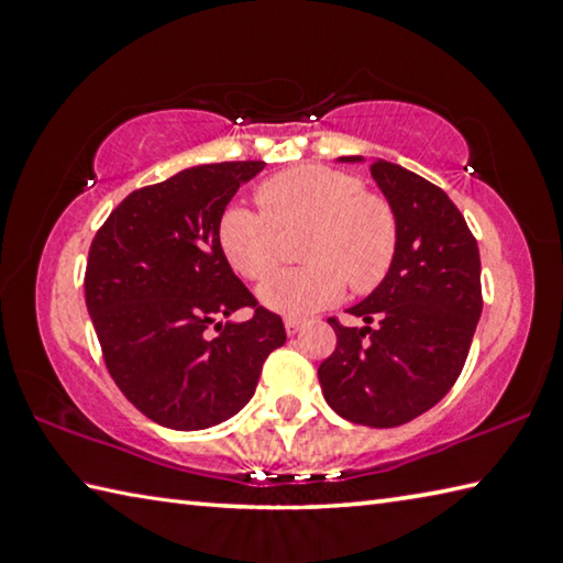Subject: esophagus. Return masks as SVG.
Listing matches in <instances>:
<instances>
[{
	"label": "esophagus",
	"mask_w": 563,
	"mask_h": 563,
	"mask_svg": "<svg viewBox=\"0 0 563 563\" xmlns=\"http://www.w3.org/2000/svg\"><path fill=\"white\" fill-rule=\"evenodd\" d=\"M302 328H305V320H298V318L285 320V332H288V335H295V332H300Z\"/></svg>",
	"instance_id": "34e87169"
}]
</instances>
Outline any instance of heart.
Here are the masks:
<instances>
[{
	"instance_id": "b5f03b06",
	"label": "heart",
	"mask_w": 563,
	"mask_h": 563,
	"mask_svg": "<svg viewBox=\"0 0 563 563\" xmlns=\"http://www.w3.org/2000/svg\"><path fill=\"white\" fill-rule=\"evenodd\" d=\"M263 211L228 206L218 245L231 268L263 280L283 258V235L305 233L300 258L310 265L275 273L258 300L285 318H305L335 305L350 288L383 283L397 253V216L383 196L365 194L357 176L328 166L290 168L258 188Z\"/></svg>"
}]
</instances>
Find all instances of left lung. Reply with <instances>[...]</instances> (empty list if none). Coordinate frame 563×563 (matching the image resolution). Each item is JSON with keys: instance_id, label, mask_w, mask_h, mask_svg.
Segmentation results:
<instances>
[{"instance_id": "left-lung-1", "label": "left lung", "mask_w": 563, "mask_h": 563, "mask_svg": "<svg viewBox=\"0 0 563 563\" xmlns=\"http://www.w3.org/2000/svg\"><path fill=\"white\" fill-rule=\"evenodd\" d=\"M369 170L397 216V253L383 283L347 308L362 328L330 318L338 345L318 377L340 417L397 427L432 409L460 377L482 316V263L442 188L383 158Z\"/></svg>"}]
</instances>
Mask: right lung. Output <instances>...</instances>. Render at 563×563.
<instances>
[{
	"label": "right lung",
	"instance_id": "1",
	"mask_svg": "<svg viewBox=\"0 0 563 563\" xmlns=\"http://www.w3.org/2000/svg\"><path fill=\"white\" fill-rule=\"evenodd\" d=\"M263 168L178 170L123 198L91 243L84 290L103 360L129 402L168 430H206L241 412L285 342L283 320L258 308L218 245L225 206ZM241 307L256 316L233 323Z\"/></svg>",
	"mask_w": 563,
	"mask_h": 563
}]
</instances>
